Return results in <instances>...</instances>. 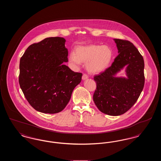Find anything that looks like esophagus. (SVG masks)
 Masks as SVG:
<instances>
[{"label": "esophagus", "instance_id": "esophagus-1", "mask_svg": "<svg viewBox=\"0 0 161 161\" xmlns=\"http://www.w3.org/2000/svg\"><path fill=\"white\" fill-rule=\"evenodd\" d=\"M88 78V76H87V74H84L83 75V76H82V79L84 80H86V79H87Z\"/></svg>", "mask_w": 161, "mask_h": 161}]
</instances>
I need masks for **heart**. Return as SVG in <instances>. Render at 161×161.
Returning a JSON list of instances; mask_svg holds the SVG:
<instances>
[{
  "label": "heart",
  "mask_w": 161,
  "mask_h": 161,
  "mask_svg": "<svg viewBox=\"0 0 161 161\" xmlns=\"http://www.w3.org/2000/svg\"><path fill=\"white\" fill-rule=\"evenodd\" d=\"M113 56V51L109 46L90 45L77 47L76 53L70 54L69 60L75 65H80L81 62L86 63V68L89 72L98 74L109 66Z\"/></svg>",
  "instance_id": "obj_1"
}]
</instances>
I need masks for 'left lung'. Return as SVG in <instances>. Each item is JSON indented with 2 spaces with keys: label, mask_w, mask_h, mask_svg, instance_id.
Segmentation results:
<instances>
[{
  "label": "left lung",
  "mask_w": 161,
  "mask_h": 161,
  "mask_svg": "<svg viewBox=\"0 0 161 161\" xmlns=\"http://www.w3.org/2000/svg\"><path fill=\"white\" fill-rule=\"evenodd\" d=\"M114 40L119 54L109 68L93 77L97 88L93 100L101 112L118 116L127 112L135 104L143 90L144 61L132 43L122 39ZM126 65L128 78L114 77Z\"/></svg>",
  "instance_id": "8db88e82"
}]
</instances>
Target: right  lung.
Returning a JSON list of instances; mask_svg holds the SVG:
<instances>
[{"mask_svg":"<svg viewBox=\"0 0 161 161\" xmlns=\"http://www.w3.org/2000/svg\"><path fill=\"white\" fill-rule=\"evenodd\" d=\"M65 42L59 37L45 38L31 45L20 58V88L38 112L54 114L62 111L81 81V73L63 64L68 61Z\"/></svg>","mask_w":161,"mask_h":161,"instance_id":"1","label":"right lung"}]
</instances>
